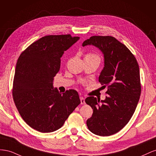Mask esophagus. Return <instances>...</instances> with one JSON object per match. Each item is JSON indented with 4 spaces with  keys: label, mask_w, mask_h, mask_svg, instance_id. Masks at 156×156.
Instances as JSON below:
<instances>
[{
    "label": "esophagus",
    "mask_w": 156,
    "mask_h": 156,
    "mask_svg": "<svg viewBox=\"0 0 156 156\" xmlns=\"http://www.w3.org/2000/svg\"><path fill=\"white\" fill-rule=\"evenodd\" d=\"M80 101H81V104L82 105H84L86 104V102H85V99L83 97H80Z\"/></svg>",
    "instance_id": "34e87169"
}]
</instances>
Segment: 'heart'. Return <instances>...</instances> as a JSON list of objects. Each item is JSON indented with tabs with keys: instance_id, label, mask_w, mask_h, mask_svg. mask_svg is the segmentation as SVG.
Masks as SVG:
<instances>
[{
	"instance_id": "1",
	"label": "heart",
	"mask_w": 156,
	"mask_h": 156,
	"mask_svg": "<svg viewBox=\"0 0 156 156\" xmlns=\"http://www.w3.org/2000/svg\"><path fill=\"white\" fill-rule=\"evenodd\" d=\"M86 56H90V57H94V56H97L94 54H92V53H89V54H87Z\"/></svg>"
}]
</instances>
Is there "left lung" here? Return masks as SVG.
Segmentation results:
<instances>
[{"label":"left lung","mask_w":156,"mask_h":156,"mask_svg":"<svg viewBox=\"0 0 156 156\" xmlns=\"http://www.w3.org/2000/svg\"><path fill=\"white\" fill-rule=\"evenodd\" d=\"M99 48L104 55V68L99 77L103 87H108L105 100L94 97L85 101L93 110L87 120L91 132L110 136L126 126L134 114L141 93L139 66L129 49L114 37L93 36L82 44Z\"/></svg>","instance_id":"1"}]
</instances>
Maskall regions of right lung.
<instances>
[{"instance_id":"add662e5","label":"right lung","mask_w":156,"mask_h":156,"mask_svg":"<svg viewBox=\"0 0 156 156\" xmlns=\"http://www.w3.org/2000/svg\"><path fill=\"white\" fill-rule=\"evenodd\" d=\"M79 39L70 34L48 35L30 44L17 59L13 99L21 118L35 130L59 129L80 104L76 90L61 93L53 86L61 57Z\"/></svg>"}]
</instances>
